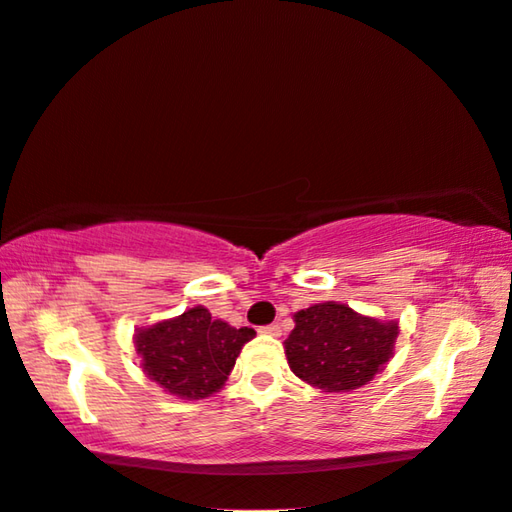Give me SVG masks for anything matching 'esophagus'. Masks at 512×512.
I'll return each instance as SVG.
<instances>
[{
  "label": "esophagus",
  "mask_w": 512,
  "mask_h": 512,
  "mask_svg": "<svg viewBox=\"0 0 512 512\" xmlns=\"http://www.w3.org/2000/svg\"><path fill=\"white\" fill-rule=\"evenodd\" d=\"M259 333H262V335H271V338H278V335H280V326H278V324L262 326V329H259Z\"/></svg>",
  "instance_id": "34e87169"
}]
</instances>
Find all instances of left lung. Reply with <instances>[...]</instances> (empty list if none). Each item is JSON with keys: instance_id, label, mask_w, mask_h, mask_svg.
Masks as SVG:
<instances>
[{"instance_id": "obj_1", "label": "left lung", "mask_w": 512, "mask_h": 512, "mask_svg": "<svg viewBox=\"0 0 512 512\" xmlns=\"http://www.w3.org/2000/svg\"><path fill=\"white\" fill-rule=\"evenodd\" d=\"M395 319L368 317L338 301L294 312L285 345L289 368L322 393H349L370 384L395 354Z\"/></svg>"}]
</instances>
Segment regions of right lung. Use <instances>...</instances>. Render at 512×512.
<instances>
[{
  "mask_svg": "<svg viewBox=\"0 0 512 512\" xmlns=\"http://www.w3.org/2000/svg\"><path fill=\"white\" fill-rule=\"evenodd\" d=\"M255 338L248 326L234 329L211 319L204 305L172 319L135 329L133 342L144 375L181 400L211 398L225 386L246 342Z\"/></svg>",
  "mask_w": 512,
  "mask_h": 512,
  "instance_id": "add662e5",
  "label": "right lung"
}]
</instances>
